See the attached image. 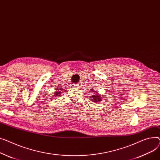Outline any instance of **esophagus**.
I'll list each match as a JSON object with an SVG mask.
<instances>
[{"instance_id":"obj_1","label":"esophagus","mask_w":160,"mask_h":160,"mask_svg":"<svg viewBox=\"0 0 160 160\" xmlns=\"http://www.w3.org/2000/svg\"><path fill=\"white\" fill-rule=\"evenodd\" d=\"M75 87H76V88H79V84H75V85H74Z\"/></svg>"}]
</instances>
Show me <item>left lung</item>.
Returning a JSON list of instances; mask_svg holds the SVG:
<instances>
[{
  "instance_id": "8db88e82",
  "label": "left lung",
  "mask_w": 160,
  "mask_h": 160,
  "mask_svg": "<svg viewBox=\"0 0 160 160\" xmlns=\"http://www.w3.org/2000/svg\"><path fill=\"white\" fill-rule=\"evenodd\" d=\"M94 92L95 95H93V96H92V98L93 99V102H98V101H101L100 96H99L98 95L97 92Z\"/></svg>"
}]
</instances>
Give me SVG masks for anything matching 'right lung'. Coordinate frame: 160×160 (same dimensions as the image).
<instances>
[{"instance_id":"obj_1","label":"right lung","mask_w":160,"mask_h":160,"mask_svg":"<svg viewBox=\"0 0 160 160\" xmlns=\"http://www.w3.org/2000/svg\"><path fill=\"white\" fill-rule=\"evenodd\" d=\"M60 93V92H56L55 93V96H58V93Z\"/></svg>"}]
</instances>
